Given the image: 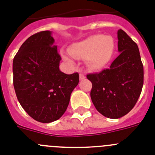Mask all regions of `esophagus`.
Masks as SVG:
<instances>
[{
	"label": "esophagus",
	"instance_id": "esophagus-1",
	"mask_svg": "<svg viewBox=\"0 0 155 155\" xmlns=\"http://www.w3.org/2000/svg\"><path fill=\"white\" fill-rule=\"evenodd\" d=\"M85 78V75H83V73H79V79H80V80H83V79H84Z\"/></svg>",
	"mask_w": 155,
	"mask_h": 155
}]
</instances>
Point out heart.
Here are the masks:
<instances>
[{"mask_svg": "<svg viewBox=\"0 0 155 155\" xmlns=\"http://www.w3.org/2000/svg\"><path fill=\"white\" fill-rule=\"evenodd\" d=\"M115 43L111 36L92 35L84 40L74 43L68 51H62L64 61L73 62V58H86L87 64L93 69H100L106 66L115 52Z\"/></svg>", "mask_w": 155, "mask_h": 155, "instance_id": "heart-1", "label": "heart"}]
</instances>
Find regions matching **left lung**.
I'll list each match as a JSON object with an SVG mask.
<instances>
[{"label":"left lung","mask_w":155,"mask_h":155,"mask_svg":"<svg viewBox=\"0 0 155 155\" xmlns=\"http://www.w3.org/2000/svg\"><path fill=\"white\" fill-rule=\"evenodd\" d=\"M119 55L111 66L99 73L88 74L92 83L91 97L104 116L119 118L135 106L143 84V67L139 48L126 32L118 30Z\"/></svg>","instance_id":"1"}]
</instances>
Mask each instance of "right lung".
<instances>
[{
  "label": "right lung",
  "instance_id": "1",
  "mask_svg": "<svg viewBox=\"0 0 155 155\" xmlns=\"http://www.w3.org/2000/svg\"><path fill=\"white\" fill-rule=\"evenodd\" d=\"M51 31L32 35L13 60V84L20 104L37 122L49 123L66 111L79 73L59 69L61 60Z\"/></svg>",
  "mask_w": 155,
  "mask_h": 155
}]
</instances>
